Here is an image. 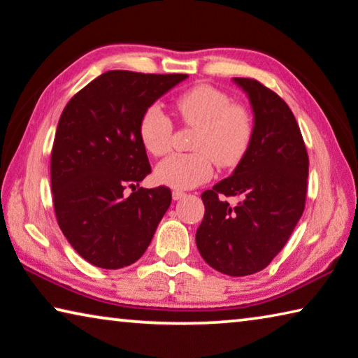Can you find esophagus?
<instances>
[{"label":"esophagus","mask_w":358,"mask_h":358,"mask_svg":"<svg viewBox=\"0 0 358 358\" xmlns=\"http://www.w3.org/2000/svg\"><path fill=\"white\" fill-rule=\"evenodd\" d=\"M186 194L183 191H173L172 192V197H173V201H180V199H183Z\"/></svg>","instance_id":"obj_1"}]
</instances>
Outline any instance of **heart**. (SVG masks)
<instances>
[{
  "instance_id": "heart-1",
  "label": "heart",
  "mask_w": 358,
  "mask_h": 358,
  "mask_svg": "<svg viewBox=\"0 0 358 358\" xmlns=\"http://www.w3.org/2000/svg\"><path fill=\"white\" fill-rule=\"evenodd\" d=\"M181 121L196 127L189 155H172L157 164L155 177L173 189L196 188L213 175V161L221 167L236 166L250 146L253 124L248 111L231 105V99L220 89L197 86L175 100ZM172 121L159 106L146 108L140 119L141 145L152 156L170 150Z\"/></svg>"
}]
</instances>
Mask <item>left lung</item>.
<instances>
[{
    "label": "left lung",
    "mask_w": 358,
    "mask_h": 358,
    "mask_svg": "<svg viewBox=\"0 0 358 358\" xmlns=\"http://www.w3.org/2000/svg\"><path fill=\"white\" fill-rule=\"evenodd\" d=\"M253 111L250 146L231 177L202 192L203 220L196 245L208 266L242 277L264 269L301 218L309 157L288 105L263 84L232 78ZM221 195H239L231 208Z\"/></svg>",
    "instance_id": "left-lung-1"
}]
</instances>
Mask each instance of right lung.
<instances>
[{
  "label": "right lung",
  "mask_w": 358,
  "mask_h": 358,
  "mask_svg": "<svg viewBox=\"0 0 358 358\" xmlns=\"http://www.w3.org/2000/svg\"><path fill=\"white\" fill-rule=\"evenodd\" d=\"M186 78L106 71L62 113L50 155L54 210L66 241L97 268L135 263L170 207L166 186L135 189L151 172L138 126L146 108Z\"/></svg>",
  "instance_id": "right-lung-1"
}]
</instances>
